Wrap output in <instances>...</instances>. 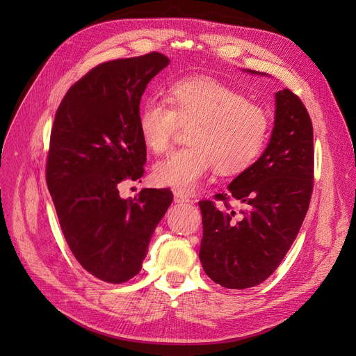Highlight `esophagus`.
<instances>
[{
  "instance_id": "obj_1",
  "label": "esophagus",
  "mask_w": 356,
  "mask_h": 356,
  "mask_svg": "<svg viewBox=\"0 0 356 356\" xmlns=\"http://www.w3.org/2000/svg\"><path fill=\"white\" fill-rule=\"evenodd\" d=\"M188 202H191V199L188 196L180 193V192H175V203H188Z\"/></svg>"
}]
</instances>
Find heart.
<instances>
[{
	"label": "heart",
	"instance_id": "heart-1",
	"mask_svg": "<svg viewBox=\"0 0 356 356\" xmlns=\"http://www.w3.org/2000/svg\"><path fill=\"white\" fill-rule=\"evenodd\" d=\"M167 101L148 99L138 112L141 140L156 154L170 147L180 125H191L189 144L156 163L152 177L157 186L193 192L213 168L227 176L247 170L266 144V111L218 79H180L168 88Z\"/></svg>",
	"mask_w": 356,
	"mask_h": 356
}]
</instances>
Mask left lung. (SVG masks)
Here are the masks:
<instances>
[{"instance_id":"1","label":"left lung","mask_w":356,"mask_h":356,"mask_svg":"<svg viewBox=\"0 0 356 356\" xmlns=\"http://www.w3.org/2000/svg\"><path fill=\"white\" fill-rule=\"evenodd\" d=\"M251 74H266L247 70ZM313 127L303 102L290 89L275 93L274 128L261 157L219 193L218 208L200 200L204 273L227 289H248L267 280L294 242L313 191ZM231 197L245 209H230Z\"/></svg>"}]
</instances>
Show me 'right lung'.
I'll return each instance as SVG.
<instances>
[{
    "instance_id": "obj_1",
    "label": "right lung",
    "mask_w": 356,
    "mask_h": 356,
    "mask_svg": "<svg viewBox=\"0 0 356 356\" xmlns=\"http://www.w3.org/2000/svg\"><path fill=\"white\" fill-rule=\"evenodd\" d=\"M168 63L157 51L105 62L67 90L54 117L47 188L72 254L106 283H125L140 273L173 202L168 189H143L134 199L118 191L120 183L144 175L140 101Z\"/></svg>"
}]
</instances>
